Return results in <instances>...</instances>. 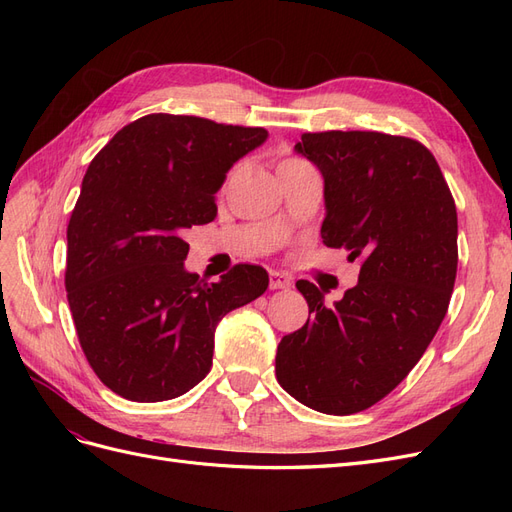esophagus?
<instances>
[{"instance_id": "34e87169", "label": "esophagus", "mask_w": 512, "mask_h": 512, "mask_svg": "<svg viewBox=\"0 0 512 512\" xmlns=\"http://www.w3.org/2000/svg\"><path fill=\"white\" fill-rule=\"evenodd\" d=\"M290 277L288 275H284V273H277V271H273L271 273V282H269V286H271V290H282V288H290Z\"/></svg>"}]
</instances>
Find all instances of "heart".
Returning a JSON list of instances; mask_svg holds the SVG:
<instances>
[{
  "label": "heart",
  "instance_id": "b5f03b06",
  "mask_svg": "<svg viewBox=\"0 0 512 512\" xmlns=\"http://www.w3.org/2000/svg\"><path fill=\"white\" fill-rule=\"evenodd\" d=\"M294 164H303V162H299V160H284V162L280 164V168H282V166H294ZM232 175H235V168H232V170H230V173H228V177H232Z\"/></svg>",
  "mask_w": 512,
  "mask_h": 512
}]
</instances>
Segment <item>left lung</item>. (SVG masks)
I'll use <instances>...</instances> for the list:
<instances>
[{
	"mask_svg": "<svg viewBox=\"0 0 512 512\" xmlns=\"http://www.w3.org/2000/svg\"><path fill=\"white\" fill-rule=\"evenodd\" d=\"M324 179L327 247L361 260L344 299L297 282L307 322L275 356L282 389L322 414L378 404L438 333L457 275V209L431 151L382 132H307L294 145Z\"/></svg>",
	"mask_w": 512,
	"mask_h": 512,
	"instance_id": "1",
	"label": "left lung"
}]
</instances>
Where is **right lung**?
Masks as SVG:
<instances>
[{"label": "right lung", "mask_w": 512, "mask_h": 512, "mask_svg": "<svg viewBox=\"0 0 512 512\" xmlns=\"http://www.w3.org/2000/svg\"><path fill=\"white\" fill-rule=\"evenodd\" d=\"M267 136L153 113L91 160L68 224L66 290L81 348L113 393L149 404L194 389L211 369L218 322L267 290L256 265L213 284L183 265V232L215 220L226 173Z\"/></svg>", "instance_id": "obj_1"}]
</instances>
